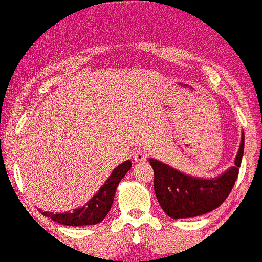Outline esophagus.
Segmentation results:
<instances>
[{
	"mask_svg": "<svg viewBox=\"0 0 262 262\" xmlns=\"http://www.w3.org/2000/svg\"><path fill=\"white\" fill-rule=\"evenodd\" d=\"M133 159L134 161L137 162H144L146 160L145 151H143V150H137V151L133 152Z\"/></svg>",
	"mask_w": 262,
	"mask_h": 262,
	"instance_id": "1",
	"label": "esophagus"
}]
</instances>
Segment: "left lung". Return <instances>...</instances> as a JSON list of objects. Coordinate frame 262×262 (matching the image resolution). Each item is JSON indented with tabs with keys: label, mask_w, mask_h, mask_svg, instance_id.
<instances>
[{
	"label": "left lung",
	"mask_w": 262,
	"mask_h": 262,
	"mask_svg": "<svg viewBox=\"0 0 262 262\" xmlns=\"http://www.w3.org/2000/svg\"><path fill=\"white\" fill-rule=\"evenodd\" d=\"M244 154V132L234 166L214 179H201L180 172L169 165L149 159L154 170V189L158 202L173 219L192 218L218 208L234 187Z\"/></svg>",
	"instance_id": "obj_1"
}]
</instances>
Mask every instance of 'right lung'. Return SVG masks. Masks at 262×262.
I'll list each match as a JSON object with an SVG mask.
<instances>
[{"label":"right lung","instance_id":"right-lung-1","mask_svg":"<svg viewBox=\"0 0 262 262\" xmlns=\"http://www.w3.org/2000/svg\"><path fill=\"white\" fill-rule=\"evenodd\" d=\"M132 161L127 160L123 164L118 165L112 171L111 176L108 177L104 185L98 189L97 193L81 208L74 209V212L55 213L43 212L41 214L48 218H52L54 222L69 227H81V225H93L103 221L112 207L114 193L118 183L125 176V173L130 170Z\"/></svg>","mask_w":262,"mask_h":262}]
</instances>
